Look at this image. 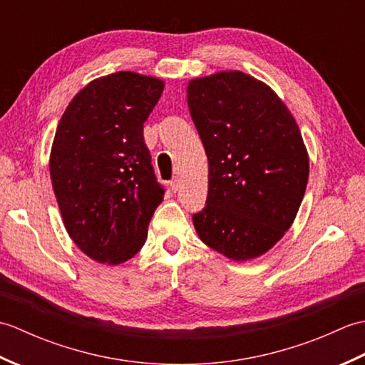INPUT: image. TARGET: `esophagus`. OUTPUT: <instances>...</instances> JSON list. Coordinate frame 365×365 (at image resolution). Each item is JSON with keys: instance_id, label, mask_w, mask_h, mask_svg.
I'll return each instance as SVG.
<instances>
[{"instance_id": "obj_1", "label": "esophagus", "mask_w": 365, "mask_h": 365, "mask_svg": "<svg viewBox=\"0 0 365 365\" xmlns=\"http://www.w3.org/2000/svg\"><path fill=\"white\" fill-rule=\"evenodd\" d=\"M170 190H173L174 192H177L178 190H180V178L175 177L173 182H170Z\"/></svg>"}]
</instances>
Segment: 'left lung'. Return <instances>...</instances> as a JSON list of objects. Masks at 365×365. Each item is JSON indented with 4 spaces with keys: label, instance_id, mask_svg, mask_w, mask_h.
<instances>
[{
    "label": "left lung",
    "instance_id": "8db88e82",
    "mask_svg": "<svg viewBox=\"0 0 365 365\" xmlns=\"http://www.w3.org/2000/svg\"><path fill=\"white\" fill-rule=\"evenodd\" d=\"M191 119L208 158L199 238L235 262L271 250L304 197L309 157L289 108L265 83L238 71L188 83Z\"/></svg>",
    "mask_w": 365,
    "mask_h": 365
}]
</instances>
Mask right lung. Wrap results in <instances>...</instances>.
I'll return each instance as SVG.
<instances>
[{
	"label": "right lung",
	"mask_w": 365,
	"mask_h": 365,
	"mask_svg": "<svg viewBox=\"0 0 365 365\" xmlns=\"http://www.w3.org/2000/svg\"><path fill=\"white\" fill-rule=\"evenodd\" d=\"M165 83L135 72L91 81L68 103L50 153V177L73 243L100 263L127 262L144 246L165 188L144 143V122Z\"/></svg>",
	"instance_id": "obj_1"
}]
</instances>
